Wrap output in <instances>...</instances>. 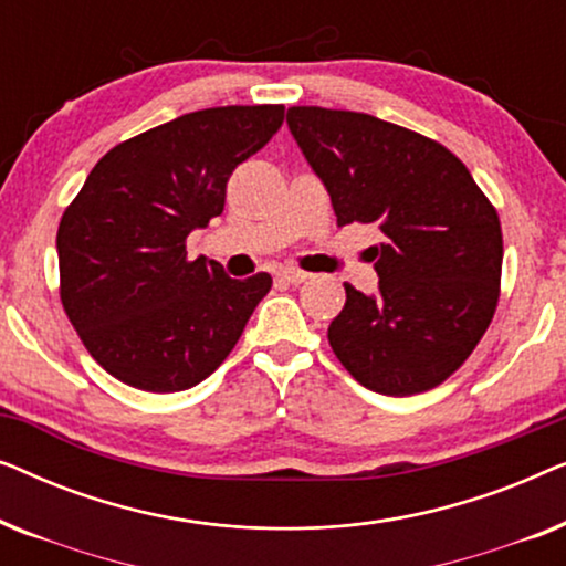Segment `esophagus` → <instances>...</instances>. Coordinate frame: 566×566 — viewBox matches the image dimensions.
I'll return each mask as SVG.
<instances>
[{
  "instance_id": "34e87169",
  "label": "esophagus",
  "mask_w": 566,
  "mask_h": 566,
  "mask_svg": "<svg viewBox=\"0 0 566 566\" xmlns=\"http://www.w3.org/2000/svg\"><path fill=\"white\" fill-rule=\"evenodd\" d=\"M277 277H281L283 283L301 285V283L308 281V273H304V270H293V268H289V270H281V273H277Z\"/></svg>"
}]
</instances>
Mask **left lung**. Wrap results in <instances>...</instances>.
<instances>
[{
    "instance_id": "left-lung-1",
    "label": "left lung",
    "mask_w": 566,
    "mask_h": 566,
    "mask_svg": "<svg viewBox=\"0 0 566 566\" xmlns=\"http://www.w3.org/2000/svg\"><path fill=\"white\" fill-rule=\"evenodd\" d=\"M289 128L337 223H378L376 293L345 283L329 345L355 381L386 397L443 384L490 327L502 229L467 165L432 138L366 113L289 107Z\"/></svg>"
}]
</instances>
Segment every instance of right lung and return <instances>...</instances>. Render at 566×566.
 Wrapping results in <instances>:
<instances>
[{
	"label": "right lung",
	"mask_w": 566,
	"mask_h": 566,
	"mask_svg": "<svg viewBox=\"0 0 566 566\" xmlns=\"http://www.w3.org/2000/svg\"><path fill=\"white\" fill-rule=\"evenodd\" d=\"M283 105L208 107L113 146L61 216V304L107 374L185 391L234 350L268 273L234 281L188 260L185 239L221 216L237 165L283 126Z\"/></svg>",
	"instance_id": "obj_1"
}]
</instances>
